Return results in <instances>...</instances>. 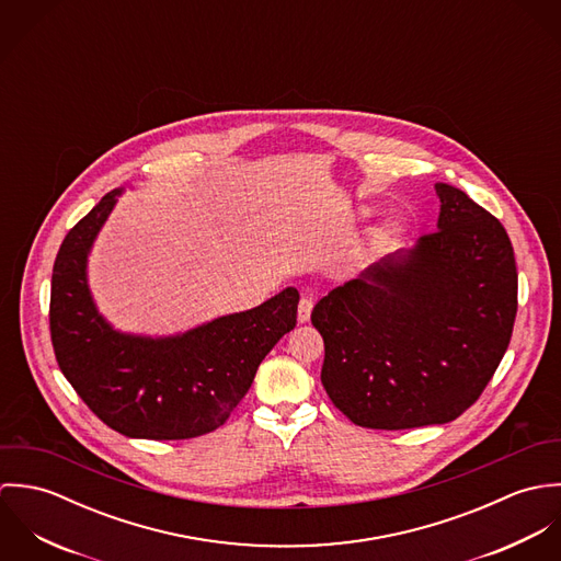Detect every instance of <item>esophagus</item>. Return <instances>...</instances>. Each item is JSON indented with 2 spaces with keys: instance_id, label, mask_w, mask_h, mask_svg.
<instances>
[{
  "instance_id": "esophagus-1",
  "label": "esophagus",
  "mask_w": 561,
  "mask_h": 561,
  "mask_svg": "<svg viewBox=\"0 0 561 561\" xmlns=\"http://www.w3.org/2000/svg\"><path fill=\"white\" fill-rule=\"evenodd\" d=\"M311 311H313V300L305 296V298L300 300V305H298V321H300V323H307V321L311 320Z\"/></svg>"
}]
</instances>
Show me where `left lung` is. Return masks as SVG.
Returning a JSON list of instances; mask_svg holds the SVG:
<instances>
[{
	"label": "left lung",
	"instance_id": "1",
	"mask_svg": "<svg viewBox=\"0 0 561 561\" xmlns=\"http://www.w3.org/2000/svg\"><path fill=\"white\" fill-rule=\"evenodd\" d=\"M434 233L387 254L316 305L321 385L356 425L449 423L496 371L516 320L518 274L503 225L436 183Z\"/></svg>",
	"mask_w": 561,
	"mask_h": 561
}]
</instances>
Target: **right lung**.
Masks as SVG:
<instances>
[{"label": "right lung", "mask_w": 561, "mask_h": 561, "mask_svg": "<svg viewBox=\"0 0 561 561\" xmlns=\"http://www.w3.org/2000/svg\"><path fill=\"white\" fill-rule=\"evenodd\" d=\"M123 187L105 194L62 241L51 274L49 325L56 360L85 405L129 438L181 440L220 427L267 352L294 330L298 289L185 332L116 330L88 285V254Z\"/></svg>", "instance_id": "add662e5"}]
</instances>
